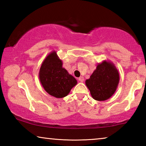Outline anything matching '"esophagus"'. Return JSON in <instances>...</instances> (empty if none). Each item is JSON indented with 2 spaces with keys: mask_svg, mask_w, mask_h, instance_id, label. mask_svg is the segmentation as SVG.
<instances>
[{
  "mask_svg": "<svg viewBox=\"0 0 146 146\" xmlns=\"http://www.w3.org/2000/svg\"><path fill=\"white\" fill-rule=\"evenodd\" d=\"M78 80L80 81V82H83L84 80V78L83 76H80V77H79L78 78Z\"/></svg>",
  "mask_w": 146,
  "mask_h": 146,
  "instance_id": "34e87169",
  "label": "esophagus"
}]
</instances>
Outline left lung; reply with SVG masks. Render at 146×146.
Here are the masks:
<instances>
[{
	"instance_id": "8db88e82",
	"label": "left lung",
	"mask_w": 146,
	"mask_h": 146,
	"mask_svg": "<svg viewBox=\"0 0 146 146\" xmlns=\"http://www.w3.org/2000/svg\"><path fill=\"white\" fill-rule=\"evenodd\" d=\"M120 75L115 64L104 60L99 63L90 78L86 80V85L93 99L104 101L111 97L117 90Z\"/></svg>"
}]
</instances>
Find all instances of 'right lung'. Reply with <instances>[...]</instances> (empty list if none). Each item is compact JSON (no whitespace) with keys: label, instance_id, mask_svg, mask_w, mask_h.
<instances>
[{"label":"right lung","instance_id":"obj_1","mask_svg":"<svg viewBox=\"0 0 146 146\" xmlns=\"http://www.w3.org/2000/svg\"><path fill=\"white\" fill-rule=\"evenodd\" d=\"M39 80L47 93L55 98H64L70 93L77 81L62 68V61L55 51L48 54L41 64Z\"/></svg>","mask_w":146,"mask_h":146}]
</instances>
